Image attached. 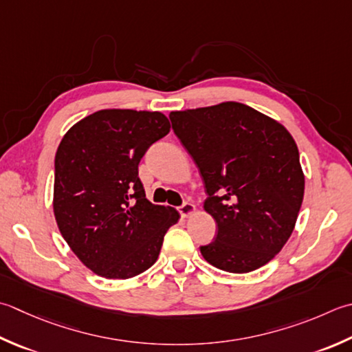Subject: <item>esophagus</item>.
I'll list each match as a JSON object with an SVG mask.
<instances>
[{
	"label": "esophagus",
	"instance_id": "obj_1",
	"mask_svg": "<svg viewBox=\"0 0 352 352\" xmlns=\"http://www.w3.org/2000/svg\"><path fill=\"white\" fill-rule=\"evenodd\" d=\"M178 212H180L182 217L188 218V217L194 215V213H195V206L192 203H183L180 208H178Z\"/></svg>",
	"mask_w": 352,
	"mask_h": 352
}]
</instances>
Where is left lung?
<instances>
[{
    "instance_id": "obj_1",
    "label": "left lung",
    "mask_w": 352,
    "mask_h": 352,
    "mask_svg": "<svg viewBox=\"0 0 352 352\" xmlns=\"http://www.w3.org/2000/svg\"><path fill=\"white\" fill-rule=\"evenodd\" d=\"M169 119L203 177L204 209L218 227L199 247L203 258L230 273L265 265L290 238L304 199L292 134L238 102L172 111Z\"/></svg>"
}]
</instances>
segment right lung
Returning <instances> with one entry per match:
<instances>
[{
  "mask_svg": "<svg viewBox=\"0 0 352 352\" xmlns=\"http://www.w3.org/2000/svg\"><path fill=\"white\" fill-rule=\"evenodd\" d=\"M158 111L102 109L67 131L54 157L53 210L62 236L89 270L128 279L158 258L180 215L146 199L139 163L169 133Z\"/></svg>",
  "mask_w": 352,
  "mask_h": 352,
  "instance_id": "obj_1",
  "label": "right lung"
}]
</instances>
